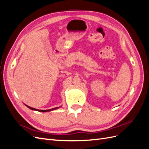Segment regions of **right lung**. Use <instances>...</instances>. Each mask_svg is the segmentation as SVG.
Masks as SVG:
<instances>
[{
	"mask_svg": "<svg viewBox=\"0 0 149 149\" xmlns=\"http://www.w3.org/2000/svg\"><path fill=\"white\" fill-rule=\"evenodd\" d=\"M25 105H26V104H25ZM26 107H28L29 108V109H31V110L37 111H39V112H48V111H53V110H55V109H58V108H59V107H55V108H53V109H48V110H39V109H35V108H33V107H30V106H27V105H26Z\"/></svg>",
	"mask_w": 149,
	"mask_h": 149,
	"instance_id": "obj_1",
	"label": "right lung"
}]
</instances>
